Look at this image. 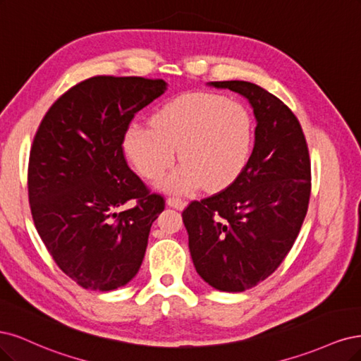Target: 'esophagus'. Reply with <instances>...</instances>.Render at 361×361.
<instances>
[{"label":"esophagus","mask_w":361,"mask_h":361,"mask_svg":"<svg viewBox=\"0 0 361 361\" xmlns=\"http://www.w3.org/2000/svg\"><path fill=\"white\" fill-rule=\"evenodd\" d=\"M166 204L172 208H177V210H183V208L185 207V201L180 200V197H168Z\"/></svg>","instance_id":"1"}]
</instances>
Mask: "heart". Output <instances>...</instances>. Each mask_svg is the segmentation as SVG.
<instances>
[{"mask_svg": "<svg viewBox=\"0 0 361 361\" xmlns=\"http://www.w3.org/2000/svg\"><path fill=\"white\" fill-rule=\"evenodd\" d=\"M151 125L127 127L123 149L147 180L169 169L178 149L183 164L160 183L166 190L189 193L201 185L225 189L250 160L253 120L240 100L214 92H185L164 104Z\"/></svg>", "mask_w": 361, "mask_h": 361, "instance_id": "obj_1", "label": "heart"}]
</instances>
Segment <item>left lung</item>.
<instances>
[{
	"label": "left lung",
	"mask_w": 361,
	"mask_h": 361,
	"mask_svg": "<svg viewBox=\"0 0 361 361\" xmlns=\"http://www.w3.org/2000/svg\"><path fill=\"white\" fill-rule=\"evenodd\" d=\"M247 99L257 127L241 176L183 212L193 265L219 290L243 293L282 264L310 197V159L300 121L271 92L246 80L208 82Z\"/></svg>",
	"instance_id": "8db88e82"
}]
</instances>
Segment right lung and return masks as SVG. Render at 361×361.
Returning a JSON list of instances; mask_svg holds the SVG:
<instances>
[{
  "label": "right lung",
  "mask_w": 361,
  "mask_h": 361,
  "mask_svg": "<svg viewBox=\"0 0 361 361\" xmlns=\"http://www.w3.org/2000/svg\"><path fill=\"white\" fill-rule=\"evenodd\" d=\"M165 90L164 79H85L52 104L34 136V225L56 265L85 289L129 283L141 269L151 225L165 210L164 196L149 193L123 151L135 114ZM129 200L135 205L125 211Z\"/></svg>",
  "instance_id": "obj_1"
}]
</instances>
